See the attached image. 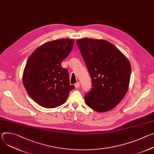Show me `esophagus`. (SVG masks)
<instances>
[{
	"mask_svg": "<svg viewBox=\"0 0 154 154\" xmlns=\"http://www.w3.org/2000/svg\"><path fill=\"white\" fill-rule=\"evenodd\" d=\"M75 87L76 88H78L80 87V82H77L75 85H74Z\"/></svg>",
	"mask_w": 154,
	"mask_h": 154,
	"instance_id": "1",
	"label": "esophagus"
}]
</instances>
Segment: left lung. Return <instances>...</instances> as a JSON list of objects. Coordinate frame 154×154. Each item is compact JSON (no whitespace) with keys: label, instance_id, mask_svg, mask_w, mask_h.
<instances>
[{"label":"left lung","instance_id":"8db88e82","mask_svg":"<svg viewBox=\"0 0 154 154\" xmlns=\"http://www.w3.org/2000/svg\"><path fill=\"white\" fill-rule=\"evenodd\" d=\"M77 45L92 79L93 88L85 96L86 104L97 112L111 110L128 90V60L104 39L82 38L77 40Z\"/></svg>","mask_w":154,"mask_h":154}]
</instances>
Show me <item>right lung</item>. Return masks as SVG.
I'll return each mask as SVG.
<instances>
[{
  "label": "right lung",
  "mask_w": 154,
  "mask_h": 154,
  "mask_svg": "<svg viewBox=\"0 0 154 154\" xmlns=\"http://www.w3.org/2000/svg\"><path fill=\"white\" fill-rule=\"evenodd\" d=\"M74 41L66 38L47 42L35 49L27 60L23 84L31 98L42 107L61 105L75 88L70 85L68 70L61 66L71 52Z\"/></svg>",
  "instance_id": "right-lung-1"
}]
</instances>
